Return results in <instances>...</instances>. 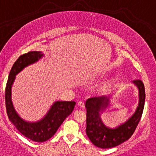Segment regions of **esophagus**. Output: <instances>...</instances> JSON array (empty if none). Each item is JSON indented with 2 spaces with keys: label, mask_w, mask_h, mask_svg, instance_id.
Here are the masks:
<instances>
[{
  "label": "esophagus",
  "mask_w": 156,
  "mask_h": 156,
  "mask_svg": "<svg viewBox=\"0 0 156 156\" xmlns=\"http://www.w3.org/2000/svg\"><path fill=\"white\" fill-rule=\"evenodd\" d=\"M78 106L81 107H82V108H84V103L82 102V101H80V102H78Z\"/></svg>",
  "instance_id": "esophagus-1"
}]
</instances>
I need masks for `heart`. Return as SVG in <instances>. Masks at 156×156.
I'll return each mask as SVG.
<instances>
[{
  "instance_id": "obj_1",
  "label": "heart",
  "mask_w": 156,
  "mask_h": 156,
  "mask_svg": "<svg viewBox=\"0 0 156 156\" xmlns=\"http://www.w3.org/2000/svg\"><path fill=\"white\" fill-rule=\"evenodd\" d=\"M109 84V82L108 81H107V82H104L102 84H101V85L98 87V88L97 89V90H98V92H100V93H101V92H104V90L107 89V86H108Z\"/></svg>"
}]
</instances>
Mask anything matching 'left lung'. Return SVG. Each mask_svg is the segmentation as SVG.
Segmentation results:
<instances>
[{"instance_id": "8db88e82", "label": "left lung", "mask_w": 156, "mask_h": 156, "mask_svg": "<svg viewBox=\"0 0 156 156\" xmlns=\"http://www.w3.org/2000/svg\"><path fill=\"white\" fill-rule=\"evenodd\" d=\"M139 90V104L133 114L125 123L115 128L106 126L101 114L109 107L110 96L89 98L85 102L87 110L86 134L94 146L101 149H110L126 141L135 132L141 119L145 104V87L141 80L133 81Z\"/></svg>"}]
</instances>
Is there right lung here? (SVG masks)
Listing matches in <instances>:
<instances>
[{"label": "right lung", "instance_id": "1", "mask_svg": "<svg viewBox=\"0 0 156 156\" xmlns=\"http://www.w3.org/2000/svg\"><path fill=\"white\" fill-rule=\"evenodd\" d=\"M43 55L39 51L20 55L10 70L5 90L6 109L10 121L24 136L37 143L46 141L54 136L63 121L72 113L76 104L75 101H55L43 118L36 122L23 120L16 111L11 100V88L16 75L26 67L37 62Z\"/></svg>", "mask_w": 156, "mask_h": 156}]
</instances>
